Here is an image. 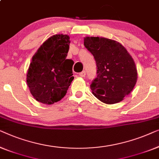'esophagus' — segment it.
I'll list each match as a JSON object with an SVG mask.
<instances>
[{
	"instance_id": "esophagus-1",
	"label": "esophagus",
	"mask_w": 159,
	"mask_h": 159,
	"mask_svg": "<svg viewBox=\"0 0 159 159\" xmlns=\"http://www.w3.org/2000/svg\"><path fill=\"white\" fill-rule=\"evenodd\" d=\"M86 71L84 70V71H82V72H80L79 73V75L80 77H85V76H86Z\"/></svg>"
}]
</instances>
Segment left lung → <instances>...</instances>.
Here are the masks:
<instances>
[{
    "mask_svg": "<svg viewBox=\"0 0 159 159\" xmlns=\"http://www.w3.org/2000/svg\"><path fill=\"white\" fill-rule=\"evenodd\" d=\"M84 45L97 66V77L90 85L93 94L107 104L122 101L137 82L133 58L122 44L107 38L86 37Z\"/></svg>",
    "mask_w": 159,
    "mask_h": 159,
    "instance_id": "8db88e82",
    "label": "left lung"
}]
</instances>
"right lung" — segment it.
I'll use <instances>...</instances> for the list:
<instances>
[{"instance_id": "1", "label": "right lung", "mask_w": 159, "mask_h": 159, "mask_svg": "<svg viewBox=\"0 0 159 159\" xmlns=\"http://www.w3.org/2000/svg\"><path fill=\"white\" fill-rule=\"evenodd\" d=\"M70 37L55 34L48 38L33 55L26 83L33 97L44 104H53L66 94L74 79L72 60L66 59Z\"/></svg>"}]
</instances>
